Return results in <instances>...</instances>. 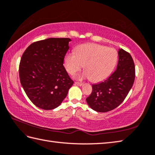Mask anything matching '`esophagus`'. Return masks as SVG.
<instances>
[{"label":"esophagus","mask_w":155,"mask_h":155,"mask_svg":"<svg viewBox=\"0 0 155 155\" xmlns=\"http://www.w3.org/2000/svg\"><path fill=\"white\" fill-rule=\"evenodd\" d=\"M74 84H77V85H78V86H80V87L83 85V83H78V82H75Z\"/></svg>","instance_id":"esophagus-1"}]
</instances>
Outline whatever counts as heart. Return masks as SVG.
<instances>
[{"instance_id": "1", "label": "heart", "mask_w": 155, "mask_h": 155, "mask_svg": "<svg viewBox=\"0 0 155 155\" xmlns=\"http://www.w3.org/2000/svg\"><path fill=\"white\" fill-rule=\"evenodd\" d=\"M117 60L116 50L96 44H81L75 51L66 54L64 66L69 74H74L84 65L85 71L76 76L78 79L90 78L94 83L106 79L113 71Z\"/></svg>"}]
</instances>
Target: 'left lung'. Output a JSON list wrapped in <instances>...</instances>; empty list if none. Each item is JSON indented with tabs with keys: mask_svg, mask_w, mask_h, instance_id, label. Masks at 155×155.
I'll return each instance as SVG.
<instances>
[{
	"mask_svg": "<svg viewBox=\"0 0 155 155\" xmlns=\"http://www.w3.org/2000/svg\"><path fill=\"white\" fill-rule=\"evenodd\" d=\"M116 71L104 82L92 85V93L86 99L89 107L97 112H107L118 107L134 84L135 66L131 55L123 49L118 51Z\"/></svg>",
	"mask_w": 155,
	"mask_h": 155,
	"instance_id": "1",
	"label": "left lung"
}]
</instances>
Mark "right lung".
I'll return each instance as SVG.
<instances>
[{"instance_id": "1", "label": "right lung", "mask_w": 155, "mask_h": 155, "mask_svg": "<svg viewBox=\"0 0 155 155\" xmlns=\"http://www.w3.org/2000/svg\"><path fill=\"white\" fill-rule=\"evenodd\" d=\"M69 38H48L29 45L19 64V78L26 95L38 107L55 109L67 95L73 81L64 67Z\"/></svg>"}]
</instances>
